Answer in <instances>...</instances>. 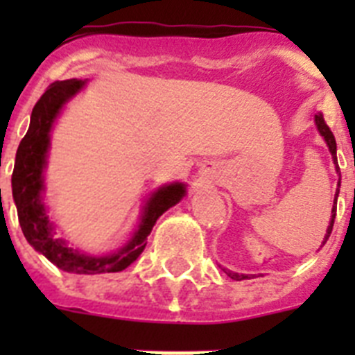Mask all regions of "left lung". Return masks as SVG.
Segmentation results:
<instances>
[{
  "mask_svg": "<svg viewBox=\"0 0 355 355\" xmlns=\"http://www.w3.org/2000/svg\"><path fill=\"white\" fill-rule=\"evenodd\" d=\"M315 122H316V128H318L320 135H322V137H324V139H325V142H327V147H329V150H331L332 159H334V163H336V171L340 172V167H338V158H336V139H334V135H332L331 128L327 126V122L324 121V115H322V114L315 115ZM340 183H341V181H338L336 196H334V206H332V216H331V222H329L327 234H325V238H324V243H325V241H327V238L331 236L332 225H334V218H336V200H338V193H340ZM224 272L229 275V277L234 279V281H243V279H250V275L236 274V272L225 270V268H224Z\"/></svg>",
  "mask_w": 355,
  "mask_h": 355,
  "instance_id": "obj_1",
  "label": "left lung"
}]
</instances>
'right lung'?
Wrapping results in <instances>:
<instances>
[{
  "instance_id": "obj_1",
  "label": "right lung",
  "mask_w": 355,
  "mask_h": 355,
  "mask_svg": "<svg viewBox=\"0 0 355 355\" xmlns=\"http://www.w3.org/2000/svg\"><path fill=\"white\" fill-rule=\"evenodd\" d=\"M85 81L65 80L55 81L40 96L33 106L30 128L21 140L15 155L14 174H12V196L17 208L19 224L24 238L37 252L44 254L53 265L71 274H110L121 272L139 258L147 245V236L153 231L159 216L178 205L184 197L183 183H172L156 190L144 206L142 220L131 240L121 250L108 256H87L80 250L65 245V241L55 238L53 224L46 215L42 202L44 168L49 149V133L62 106L83 89Z\"/></svg>"
}]
</instances>
